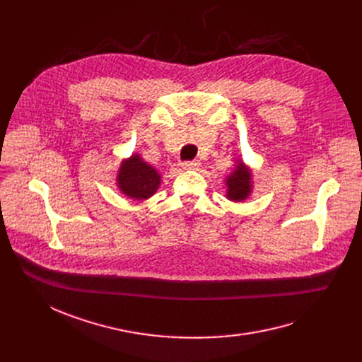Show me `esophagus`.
<instances>
[{
	"label": "esophagus",
	"mask_w": 362,
	"mask_h": 362,
	"mask_svg": "<svg viewBox=\"0 0 362 362\" xmlns=\"http://www.w3.org/2000/svg\"><path fill=\"white\" fill-rule=\"evenodd\" d=\"M201 164L198 163V161H185V163H182V167L185 168V170H195V168H198Z\"/></svg>",
	"instance_id": "esophagus-1"
}]
</instances>
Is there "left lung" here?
I'll list each match as a JSON object with an SVG mask.
<instances>
[{"instance_id": "left-lung-1", "label": "left lung", "mask_w": 362, "mask_h": 362, "mask_svg": "<svg viewBox=\"0 0 362 362\" xmlns=\"http://www.w3.org/2000/svg\"><path fill=\"white\" fill-rule=\"evenodd\" d=\"M227 198L230 201H243L251 194V170L242 161L238 163L233 173L227 177Z\"/></svg>"}]
</instances>
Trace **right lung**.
I'll return each mask as SVG.
<instances>
[{
  "label": "right lung",
  "instance_id": "1",
  "mask_svg": "<svg viewBox=\"0 0 362 362\" xmlns=\"http://www.w3.org/2000/svg\"><path fill=\"white\" fill-rule=\"evenodd\" d=\"M161 176L156 168L142 161L139 156H132L120 165L117 185L120 191L133 199H146L157 192Z\"/></svg>",
  "mask_w": 362,
  "mask_h": 362
}]
</instances>
